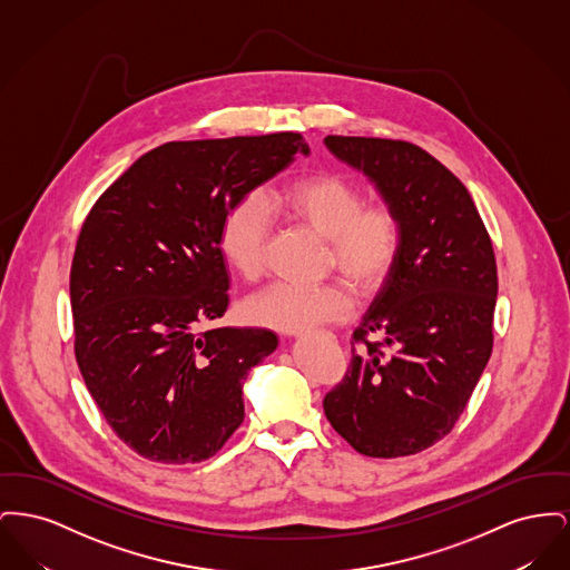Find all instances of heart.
<instances>
[{
  "mask_svg": "<svg viewBox=\"0 0 570 570\" xmlns=\"http://www.w3.org/2000/svg\"><path fill=\"white\" fill-rule=\"evenodd\" d=\"M267 212L297 219L326 239V267L335 269L363 295L376 293L393 272L402 247V222L386 205L365 207V196L340 175H309L263 196H244L222 219L219 249L245 279L263 272L269 217ZM353 312L346 284L297 286L275 282L245 298L252 325L284 333L344 321Z\"/></svg>",
  "mask_w": 570,
  "mask_h": 570,
  "instance_id": "heart-1",
  "label": "heart"
}]
</instances>
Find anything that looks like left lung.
<instances>
[{"label": "left lung", "instance_id": "1", "mask_svg": "<svg viewBox=\"0 0 570 570\" xmlns=\"http://www.w3.org/2000/svg\"><path fill=\"white\" fill-rule=\"evenodd\" d=\"M325 145L402 222L397 263L354 331L363 346L326 393V419L367 458L414 455L453 430L491 356V239L470 191L421 147L365 136H326ZM370 332L385 340L370 343Z\"/></svg>", "mask_w": 570, "mask_h": 570}]
</instances>
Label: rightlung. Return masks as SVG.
I'll use <instances>...</instances> for the list:
<instances>
[{
	"label": "right lung",
	"mask_w": 570,
	"mask_h": 570,
	"mask_svg": "<svg viewBox=\"0 0 570 570\" xmlns=\"http://www.w3.org/2000/svg\"><path fill=\"white\" fill-rule=\"evenodd\" d=\"M297 132L166 142L140 156L82 224L70 272L75 354L110 430L158 463L209 460L244 423V382L269 328L217 326L230 277L226 212L295 156Z\"/></svg>",
	"instance_id": "right-lung-1"
}]
</instances>
